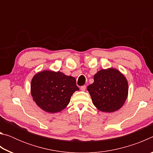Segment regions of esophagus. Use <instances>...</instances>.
I'll use <instances>...</instances> for the list:
<instances>
[{
  "mask_svg": "<svg viewBox=\"0 0 153 153\" xmlns=\"http://www.w3.org/2000/svg\"><path fill=\"white\" fill-rule=\"evenodd\" d=\"M86 86H81V88H80V89H81L82 91H85V90H86Z\"/></svg>",
  "mask_w": 153,
  "mask_h": 153,
  "instance_id": "34e87169",
  "label": "esophagus"
}]
</instances>
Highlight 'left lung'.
<instances>
[{
    "mask_svg": "<svg viewBox=\"0 0 153 153\" xmlns=\"http://www.w3.org/2000/svg\"><path fill=\"white\" fill-rule=\"evenodd\" d=\"M87 90L98 110L112 113L125 103L128 94V83L117 69H100L94 76V82L87 87Z\"/></svg>",
    "mask_w": 153,
    "mask_h": 153,
    "instance_id": "8db88e82",
    "label": "left lung"
}]
</instances>
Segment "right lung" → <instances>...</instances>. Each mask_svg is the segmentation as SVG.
<instances>
[{"instance_id": "add662e5", "label": "right lung", "mask_w": 153, "mask_h": 153, "mask_svg": "<svg viewBox=\"0 0 153 153\" xmlns=\"http://www.w3.org/2000/svg\"><path fill=\"white\" fill-rule=\"evenodd\" d=\"M79 90L76 78L61 71L44 70L34 75L31 82V94L41 109L50 113L60 112Z\"/></svg>"}]
</instances>
